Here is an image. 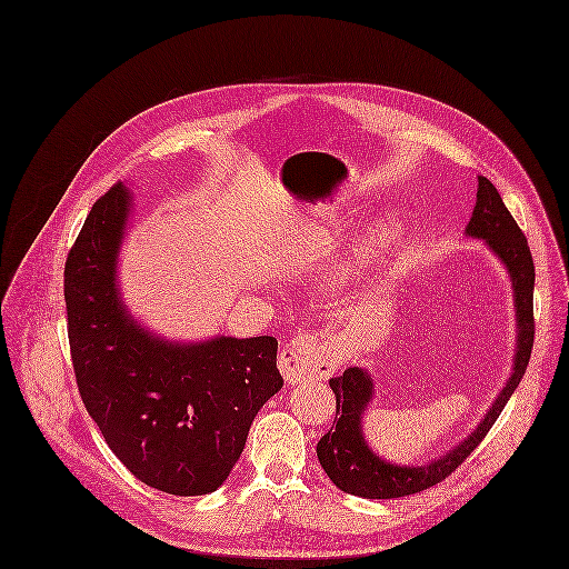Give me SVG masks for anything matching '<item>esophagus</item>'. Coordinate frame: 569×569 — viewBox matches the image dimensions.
Masks as SVG:
<instances>
[{"label": "esophagus", "mask_w": 569, "mask_h": 569, "mask_svg": "<svg viewBox=\"0 0 569 569\" xmlns=\"http://www.w3.org/2000/svg\"><path fill=\"white\" fill-rule=\"evenodd\" d=\"M337 367L339 356L335 345L315 332L295 337L279 353V369L292 385L328 378L337 371Z\"/></svg>", "instance_id": "1"}]
</instances>
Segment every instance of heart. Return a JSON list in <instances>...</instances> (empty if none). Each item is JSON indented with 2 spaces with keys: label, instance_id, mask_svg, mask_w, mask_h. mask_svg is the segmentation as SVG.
<instances>
[{
  "label": "heart",
  "instance_id": "obj_1",
  "mask_svg": "<svg viewBox=\"0 0 569 569\" xmlns=\"http://www.w3.org/2000/svg\"><path fill=\"white\" fill-rule=\"evenodd\" d=\"M402 232V227L398 220H387L382 227L378 228L371 237V246L373 248H387L389 243H393Z\"/></svg>",
  "mask_w": 569,
  "mask_h": 569
}]
</instances>
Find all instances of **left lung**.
Wrapping results in <instances>:
<instances>
[{
  "instance_id": "8db88e82",
  "label": "left lung",
  "mask_w": 569,
  "mask_h": 569,
  "mask_svg": "<svg viewBox=\"0 0 569 569\" xmlns=\"http://www.w3.org/2000/svg\"><path fill=\"white\" fill-rule=\"evenodd\" d=\"M477 187V202L466 234L483 239L510 274L519 328L512 373L477 429L447 455L436 461H427L425 466H398L378 457L367 447L360 427V418L373 396V382L367 369L349 367L342 376L332 378L330 387L337 396V418L332 429L317 445V455L328 477L347 495L365 499H396L427 490L447 479L486 438L526 373L535 342V261L526 234L506 209L495 184L479 176Z\"/></svg>"
}]
</instances>
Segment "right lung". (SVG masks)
<instances>
[{"mask_svg": "<svg viewBox=\"0 0 569 569\" xmlns=\"http://www.w3.org/2000/svg\"><path fill=\"white\" fill-rule=\"evenodd\" d=\"M131 196L99 198L66 261V310L81 400L112 453L169 495L218 490L257 411L283 387L277 339L164 341L124 310L116 259Z\"/></svg>", "mask_w": 569, "mask_h": 569, "instance_id": "add662e5", "label": "right lung"}]
</instances>
